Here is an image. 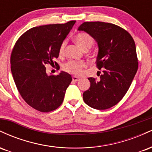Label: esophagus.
I'll return each mask as SVG.
<instances>
[{
	"mask_svg": "<svg viewBox=\"0 0 152 152\" xmlns=\"http://www.w3.org/2000/svg\"><path fill=\"white\" fill-rule=\"evenodd\" d=\"M72 80H73V81L77 82V81H79L80 78H78V77H76V76H73V77H72Z\"/></svg>",
	"mask_w": 152,
	"mask_h": 152,
	"instance_id": "esophagus-1",
	"label": "esophagus"
}]
</instances>
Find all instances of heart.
<instances>
[{
    "instance_id": "b5f03b06",
    "label": "heart",
    "mask_w": 152,
    "mask_h": 152,
    "mask_svg": "<svg viewBox=\"0 0 152 152\" xmlns=\"http://www.w3.org/2000/svg\"><path fill=\"white\" fill-rule=\"evenodd\" d=\"M75 42L78 44V46L83 50H88L94 45V38L91 36V35L86 32L78 33L74 36ZM66 42L64 41L61 43L59 46L58 52L60 55H62L65 50ZM86 66V64L84 61H69L64 65V69L66 72L69 74L80 76L83 73V69Z\"/></svg>"
}]
</instances>
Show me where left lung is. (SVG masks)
<instances>
[{
    "label": "left lung",
    "instance_id": "obj_1",
    "mask_svg": "<svg viewBox=\"0 0 152 152\" xmlns=\"http://www.w3.org/2000/svg\"><path fill=\"white\" fill-rule=\"evenodd\" d=\"M78 31H86L97 41L96 64L99 70L103 69L99 81L88 78L91 86L83 92V101L95 109H109L124 96L137 71L135 43L128 31L109 23L84 22Z\"/></svg>",
    "mask_w": 152,
    "mask_h": 152
}]
</instances>
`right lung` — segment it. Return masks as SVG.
I'll list each match as a JSON object with an SVG mask.
<instances>
[{
	"mask_svg": "<svg viewBox=\"0 0 152 152\" xmlns=\"http://www.w3.org/2000/svg\"><path fill=\"white\" fill-rule=\"evenodd\" d=\"M75 23L32 28L20 36L12 50L10 69L17 89L29 106L41 112H50L61 105L72 81L64 71L48 76L45 66L58 65L53 60Z\"/></svg>",
	"mask_w": 152,
	"mask_h": 152,
	"instance_id": "right-lung-1",
	"label": "right lung"
}]
</instances>
